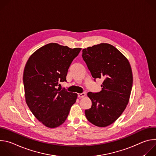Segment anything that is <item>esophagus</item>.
<instances>
[{
	"label": "esophagus",
	"instance_id": "34e87169",
	"mask_svg": "<svg viewBox=\"0 0 156 156\" xmlns=\"http://www.w3.org/2000/svg\"><path fill=\"white\" fill-rule=\"evenodd\" d=\"M86 96V93H78V98H83Z\"/></svg>",
	"mask_w": 156,
	"mask_h": 156
}]
</instances>
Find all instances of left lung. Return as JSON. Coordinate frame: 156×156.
<instances>
[{
  "label": "left lung",
  "mask_w": 156,
  "mask_h": 156,
  "mask_svg": "<svg viewBox=\"0 0 156 156\" xmlns=\"http://www.w3.org/2000/svg\"><path fill=\"white\" fill-rule=\"evenodd\" d=\"M82 52L94 80H104L100 92L87 93L92 106L85 110V115L93 125L105 127L122 115L128 103L133 85L131 66L127 58L109 44L89 47Z\"/></svg>",
  "instance_id": "left-lung-1"
}]
</instances>
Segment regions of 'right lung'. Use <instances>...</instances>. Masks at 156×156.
I'll return each instance as SVG.
<instances>
[{"label":"right lung","instance_id":"add662e5","mask_svg":"<svg viewBox=\"0 0 156 156\" xmlns=\"http://www.w3.org/2000/svg\"><path fill=\"white\" fill-rule=\"evenodd\" d=\"M81 48L50 43L34 52L23 72L26 102L35 117L49 128L61 125L67 118L77 94L57 88L66 81L69 66Z\"/></svg>","mask_w":156,"mask_h":156}]
</instances>
